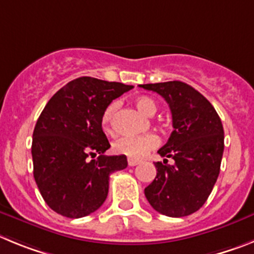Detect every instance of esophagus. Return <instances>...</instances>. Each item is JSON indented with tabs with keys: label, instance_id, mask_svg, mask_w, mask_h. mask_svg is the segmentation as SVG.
I'll list each match as a JSON object with an SVG mask.
<instances>
[{
	"label": "esophagus",
	"instance_id": "1",
	"mask_svg": "<svg viewBox=\"0 0 254 254\" xmlns=\"http://www.w3.org/2000/svg\"><path fill=\"white\" fill-rule=\"evenodd\" d=\"M127 164H129L130 167H134L136 166V164H139V161H136V159H127Z\"/></svg>",
	"mask_w": 254,
	"mask_h": 254
}]
</instances>
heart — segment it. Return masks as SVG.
I'll return each instance as SVG.
<instances>
[{
  "mask_svg": "<svg viewBox=\"0 0 254 254\" xmlns=\"http://www.w3.org/2000/svg\"><path fill=\"white\" fill-rule=\"evenodd\" d=\"M135 105L139 110L147 116H153L158 110V104L149 96H139L135 99ZM119 102L114 101L107 105L101 116V125L105 132L113 135L115 132V116ZM159 144V138L155 134H145L140 136H124L113 144V149L116 154H122L130 159H140L149 150Z\"/></svg>",
  "mask_w": 254,
  "mask_h": 254,
  "instance_id": "obj_1",
  "label": "heart"
}]
</instances>
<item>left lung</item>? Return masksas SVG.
Segmentation results:
<instances>
[{
  "instance_id": "8db88e82",
  "label": "left lung",
  "mask_w": 254,
  "mask_h": 254,
  "mask_svg": "<svg viewBox=\"0 0 254 254\" xmlns=\"http://www.w3.org/2000/svg\"><path fill=\"white\" fill-rule=\"evenodd\" d=\"M161 95L170 106L173 131L154 163L157 176L144 193L155 211L181 218L197 211L211 193L220 172L224 129L214 106L181 81L140 84Z\"/></svg>"
}]
</instances>
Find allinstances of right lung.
<instances>
[{
	"label": "right lung",
	"instance_id": "right-lung-1",
	"mask_svg": "<svg viewBox=\"0 0 254 254\" xmlns=\"http://www.w3.org/2000/svg\"><path fill=\"white\" fill-rule=\"evenodd\" d=\"M131 88L79 77L62 87L39 116L31 144L34 178L48 206L61 215L78 219L96 211L106 200L111 173L127 168L125 155H105L110 143L101 116Z\"/></svg>",
	"mask_w": 254,
	"mask_h": 254
}]
</instances>
